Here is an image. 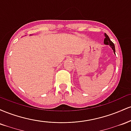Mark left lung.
I'll return each instance as SVG.
<instances>
[{
    "label": "left lung",
    "mask_w": 131,
    "mask_h": 131,
    "mask_svg": "<svg viewBox=\"0 0 131 131\" xmlns=\"http://www.w3.org/2000/svg\"><path fill=\"white\" fill-rule=\"evenodd\" d=\"M105 38L104 39V43L106 45H110V46H111V47L112 48L113 50L114 53H115V47L113 42L112 40H110V39L109 38L107 34H105Z\"/></svg>",
    "instance_id": "left-lung-1"
}]
</instances>
